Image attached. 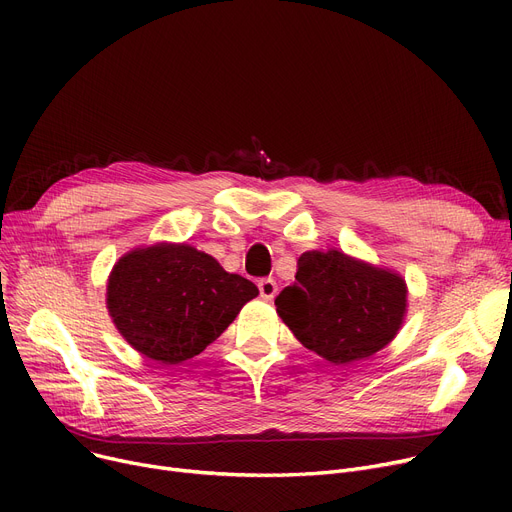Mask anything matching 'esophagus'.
<instances>
[{
    "mask_svg": "<svg viewBox=\"0 0 512 512\" xmlns=\"http://www.w3.org/2000/svg\"><path fill=\"white\" fill-rule=\"evenodd\" d=\"M259 294H261V299H265V301H272L274 297H276V292H278V284H276V280L274 278H263V280H259Z\"/></svg>",
    "mask_w": 512,
    "mask_h": 512,
    "instance_id": "34e87169",
    "label": "esophagus"
}]
</instances>
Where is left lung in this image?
<instances>
[{
	"label": "left lung",
	"mask_w": 512,
	"mask_h": 512,
	"mask_svg": "<svg viewBox=\"0 0 512 512\" xmlns=\"http://www.w3.org/2000/svg\"><path fill=\"white\" fill-rule=\"evenodd\" d=\"M276 311L309 351L334 365L367 359L396 336L407 313L398 274L342 251H307Z\"/></svg>",
	"instance_id": "8db88e82"
}]
</instances>
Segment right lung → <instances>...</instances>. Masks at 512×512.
<instances>
[{"label":"right lung","mask_w":512,"mask_h":512,"mask_svg":"<svg viewBox=\"0 0 512 512\" xmlns=\"http://www.w3.org/2000/svg\"><path fill=\"white\" fill-rule=\"evenodd\" d=\"M257 294L251 280L228 274L211 255L184 242H157L114 265L107 309L132 348L176 365L203 353Z\"/></svg>","instance_id":"1"}]
</instances>
